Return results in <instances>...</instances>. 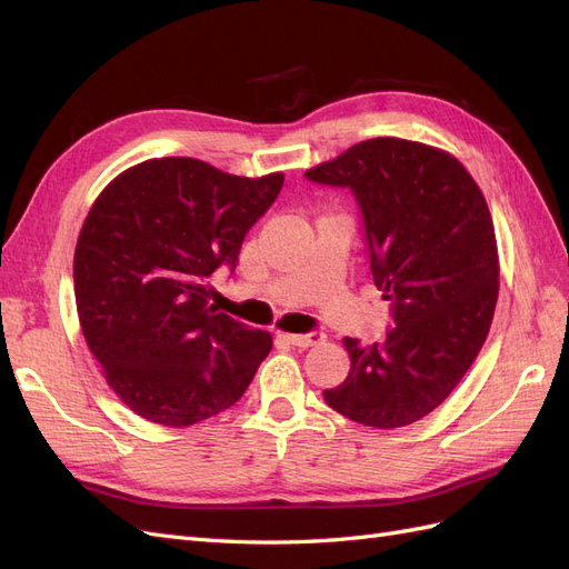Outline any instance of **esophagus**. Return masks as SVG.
<instances>
[{
	"label": "esophagus",
	"mask_w": 569,
	"mask_h": 569,
	"mask_svg": "<svg viewBox=\"0 0 569 569\" xmlns=\"http://www.w3.org/2000/svg\"><path fill=\"white\" fill-rule=\"evenodd\" d=\"M284 339L291 343V347L308 349V347H318V343H322L325 335L313 330V332H306V335H284Z\"/></svg>",
	"instance_id": "1"
}]
</instances>
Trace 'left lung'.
I'll list each match as a JSON object with an SVG mask.
<instances>
[{
	"instance_id": "obj_1",
	"label": "left lung",
	"mask_w": 569,
	"mask_h": 569,
	"mask_svg": "<svg viewBox=\"0 0 569 569\" xmlns=\"http://www.w3.org/2000/svg\"><path fill=\"white\" fill-rule=\"evenodd\" d=\"M306 180L353 194L393 320L382 341L343 339L351 370L325 401L368 427L418 422L456 389L489 335L498 253L487 201L451 153L399 137L353 144Z\"/></svg>"
}]
</instances>
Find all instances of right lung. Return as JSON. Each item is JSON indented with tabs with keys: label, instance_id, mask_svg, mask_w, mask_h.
<instances>
[{
	"label": "right lung",
	"instance_id": "obj_1",
	"mask_svg": "<svg viewBox=\"0 0 569 569\" xmlns=\"http://www.w3.org/2000/svg\"><path fill=\"white\" fill-rule=\"evenodd\" d=\"M282 182L168 157L120 173L94 201L73 258L78 318L137 416L189 427L242 399L272 339L220 313L209 278L237 268Z\"/></svg>",
	"mask_w": 569,
	"mask_h": 569
}]
</instances>
